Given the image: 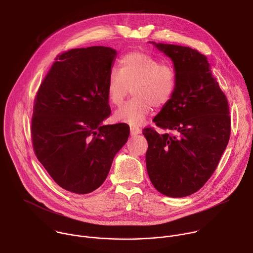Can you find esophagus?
<instances>
[{
	"instance_id": "esophagus-1",
	"label": "esophagus",
	"mask_w": 253,
	"mask_h": 253,
	"mask_svg": "<svg viewBox=\"0 0 253 253\" xmlns=\"http://www.w3.org/2000/svg\"><path fill=\"white\" fill-rule=\"evenodd\" d=\"M130 130H131L132 135H138L141 133V129L138 128L137 126H130Z\"/></svg>"
}]
</instances>
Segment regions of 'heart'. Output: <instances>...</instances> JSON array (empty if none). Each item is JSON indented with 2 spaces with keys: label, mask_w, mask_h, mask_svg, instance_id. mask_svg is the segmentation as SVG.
<instances>
[{
  "label": "heart",
  "mask_w": 253,
  "mask_h": 253,
  "mask_svg": "<svg viewBox=\"0 0 253 253\" xmlns=\"http://www.w3.org/2000/svg\"><path fill=\"white\" fill-rule=\"evenodd\" d=\"M132 88L134 96L118 109L116 121L141 125L151 114L153 106H165L176 90V73L172 66L161 64L143 52L126 54L119 71L112 70L107 81V97L114 106H120Z\"/></svg>",
  "instance_id": "obj_1"
}]
</instances>
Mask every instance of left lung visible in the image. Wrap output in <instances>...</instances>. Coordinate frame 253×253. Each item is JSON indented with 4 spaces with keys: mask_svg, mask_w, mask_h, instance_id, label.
Masks as SVG:
<instances>
[{
    "mask_svg": "<svg viewBox=\"0 0 253 253\" xmlns=\"http://www.w3.org/2000/svg\"><path fill=\"white\" fill-rule=\"evenodd\" d=\"M149 43L173 62L176 90L153 119L174 134L143 130L148 142L147 172L160 193L185 197L207 182L226 149L229 106L206 56L189 47Z\"/></svg>",
    "mask_w": 253,
    "mask_h": 253,
    "instance_id": "obj_1",
    "label": "left lung"
}]
</instances>
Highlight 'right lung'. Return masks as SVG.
I'll return each mask as SVG.
<instances>
[{
    "instance_id": "obj_1",
    "label": "right lung",
    "mask_w": 253,
    "mask_h": 253,
    "mask_svg": "<svg viewBox=\"0 0 253 253\" xmlns=\"http://www.w3.org/2000/svg\"><path fill=\"white\" fill-rule=\"evenodd\" d=\"M117 51L104 46L59 55L35 98L32 141L38 160L62 188L87 194L100 187L128 140L110 116L107 81Z\"/></svg>"
}]
</instances>
